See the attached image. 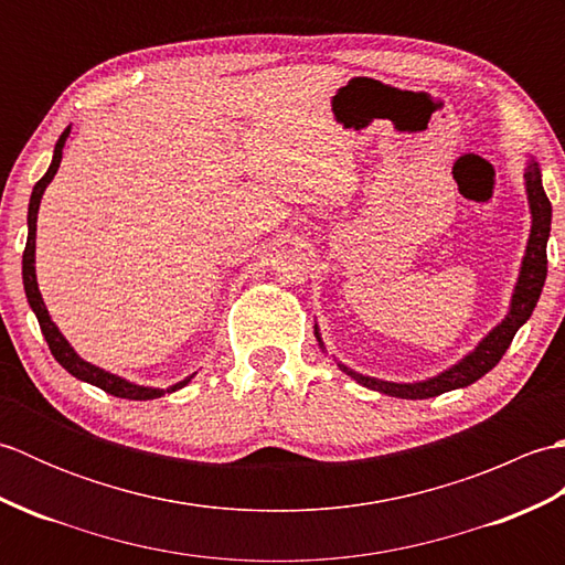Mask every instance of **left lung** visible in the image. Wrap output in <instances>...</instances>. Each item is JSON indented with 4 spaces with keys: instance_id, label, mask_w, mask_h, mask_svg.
I'll list each match as a JSON object with an SVG mask.
<instances>
[{
    "instance_id": "obj_1",
    "label": "left lung",
    "mask_w": 565,
    "mask_h": 565,
    "mask_svg": "<svg viewBox=\"0 0 565 565\" xmlns=\"http://www.w3.org/2000/svg\"><path fill=\"white\" fill-rule=\"evenodd\" d=\"M524 191H526V203H530V213H532V227H530V239H526V249L520 264L518 281H514V289H512L508 316L502 318L471 352L461 356L459 362L451 364L449 369L439 371L437 376H429L425 381H413V383L383 381V379L359 374V371L334 359L340 371H344L347 376L354 379L359 386L379 391L383 395H393V398H405V401L435 398V395H441L447 391L471 386V383L486 376L488 371L500 362L502 354L508 352V347L514 334H518V330L526 320H530L546 281V243L551 233V201L542 186V167H539L534 158L526 160V167H524ZM316 340L320 344V350L328 352L326 342L320 338L318 322H316Z\"/></svg>"
}]
</instances>
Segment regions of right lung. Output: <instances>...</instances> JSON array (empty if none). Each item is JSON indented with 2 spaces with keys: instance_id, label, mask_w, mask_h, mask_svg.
I'll return each instance as SVG.
<instances>
[{
  "instance_id": "right-lung-1",
  "label": "right lung",
  "mask_w": 565,
  "mask_h": 565,
  "mask_svg": "<svg viewBox=\"0 0 565 565\" xmlns=\"http://www.w3.org/2000/svg\"><path fill=\"white\" fill-rule=\"evenodd\" d=\"M70 130L72 126H67L63 130V136L57 138L55 142V150H53V160L51 167H47V172L35 182L33 191H31V201H29V237H26V249H23V259H21V276H23V291H26L29 298V306L39 318V326L43 338L51 347V352L55 356V362L63 366L67 374H72L75 379L84 381V383H92V386H97L102 391H106L109 395H116V398H126V401H152V398H160L158 388L152 386H140V383L128 381L118 374H111V371L99 369L89 364L87 359H82L75 350H72V344L65 340V334L57 330V326L53 322L51 313H47V308L43 303V296L39 291V279H35V223H39V209H41V199L45 194L47 184L53 182V177L57 174V167L63 162V148H65V140L70 138ZM194 379V374L177 381L172 391L177 388H184L186 383Z\"/></svg>"
}]
</instances>
